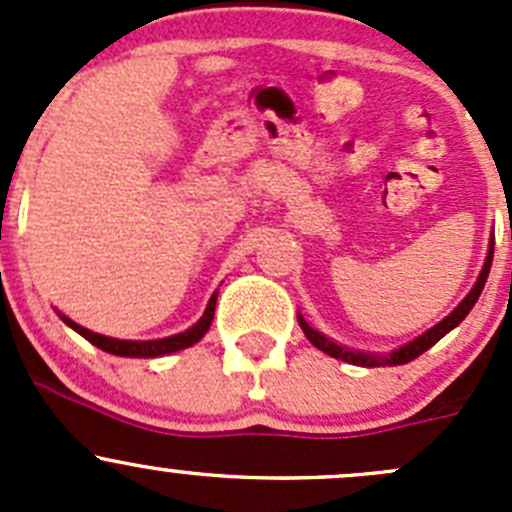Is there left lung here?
Wrapping results in <instances>:
<instances>
[{
    "instance_id": "1",
    "label": "left lung",
    "mask_w": 512,
    "mask_h": 512,
    "mask_svg": "<svg viewBox=\"0 0 512 512\" xmlns=\"http://www.w3.org/2000/svg\"><path fill=\"white\" fill-rule=\"evenodd\" d=\"M490 262H493V242H490L488 257H485V265H483V270H480V277H478V282H476V285H473L471 292H468V297L463 299V302L458 304V307L453 309V312L448 314V317L443 319V322H438L436 327H431V329H428L426 334H421V337L414 339V342H409V344H406V347L396 349V352H391L389 356L356 354V352H352V349H344V347H339V344H334L332 339H327V337H324V334L314 332V329L309 327V324L304 322L302 317H297V319H299V327H302L304 337H307L309 342L314 344V347H317V349H322L324 354L334 356V359L349 361V364H356V366H381V364L396 366V364H409V361H414L416 356H421L423 352H426V349H431L433 344L438 342V339H441V337H446V334L451 332L453 327H458V324H461L463 319H466V314L471 312V309H473V304L478 302L480 292H483V287H485V280H488V272H490Z\"/></svg>"
}]
</instances>
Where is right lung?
Wrapping results in <instances>:
<instances>
[{
    "mask_svg": "<svg viewBox=\"0 0 512 512\" xmlns=\"http://www.w3.org/2000/svg\"><path fill=\"white\" fill-rule=\"evenodd\" d=\"M215 302H218V294H213V297H210L208 309H205V314L200 317V322L195 324V327H190L188 332L175 334V337H168V339H156V342H126V339H111V337H103V334L91 332V329L81 327V324L71 322L69 317H61V319H64L71 329H76L81 337L89 339L94 347L103 349V352L116 354V356H143V359H148V356H163L170 352H178V349H188V347H193L195 342H200V339H203V334L210 329V324H213Z\"/></svg>",
    "mask_w": 512,
    "mask_h": 512,
    "instance_id": "add662e5",
    "label": "right lung"
}]
</instances>
